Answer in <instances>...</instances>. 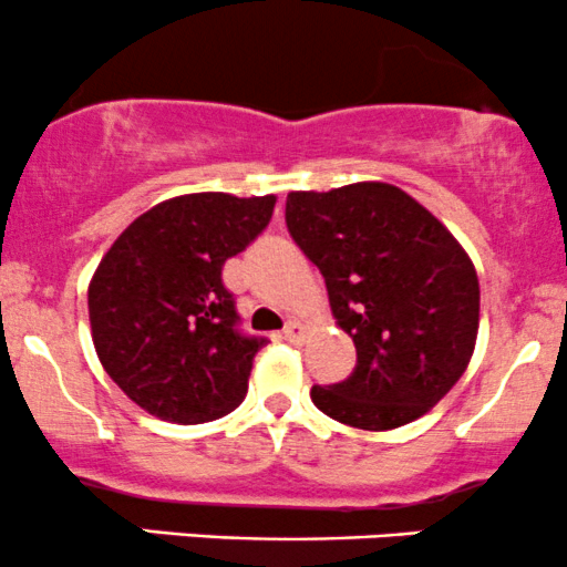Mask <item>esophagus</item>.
Here are the masks:
<instances>
[{
    "instance_id": "esophagus-1",
    "label": "esophagus",
    "mask_w": 567,
    "mask_h": 567,
    "mask_svg": "<svg viewBox=\"0 0 567 567\" xmlns=\"http://www.w3.org/2000/svg\"><path fill=\"white\" fill-rule=\"evenodd\" d=\"M282 336H285V339H288V341H293V344H298V341H303V336H307V328H303L298 320H290L288 326H285Z\"/></svg>"
}]
</instances>
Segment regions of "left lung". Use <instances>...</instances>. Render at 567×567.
Returning <instances> with one entry per match:
<instances>
[{"instance_id":"left-lung-1","label":"left lung","mask_w":567,"mask_h":567,"mask_svg":"<svg viewBox=\"0 0 567 567\" xmlns=\"http://www.w3.org/2000/svg\"><path fill=\"white\" fill-rule=\"evenodd\" d=\"M288 231L326 277L336 322L358 365L312 388L322 414L393 431L431 412L468 369L478 333V277L444 223L388 183L293 190Z\"/></svg>"}]
</instances>
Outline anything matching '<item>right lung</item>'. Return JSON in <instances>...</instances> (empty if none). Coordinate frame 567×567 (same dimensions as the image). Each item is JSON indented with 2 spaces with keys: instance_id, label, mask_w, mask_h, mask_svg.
<instances>
[{
  "instance_id": "obj_1",
  "label": "right lung",
  "mask_w": 567,
  "mask_h": 567,
  "mask_svg": "<svg viewBox=\"0 0 567 567\" xmlns=\"http://www.w3.org/2000/svg\"><path fill=\"white\" fill-rule=\"evenodd\" d=\"M277 196L188 193L155 204L89 285L91 336L112 382L158 420L198 425L247 395L266 339L239 331L223 266L269 226Z\"/></svg>"
}]
</instances>
